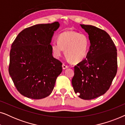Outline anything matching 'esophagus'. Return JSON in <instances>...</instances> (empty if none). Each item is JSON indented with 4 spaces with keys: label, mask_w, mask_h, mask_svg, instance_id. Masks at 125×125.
I'll use <instances>...</instances> for the list:
<instances>
[{
    "label": "esophagus",
    "mask_w": 125,
    "mask_h": 125,
    "mask_svg": "<svg viewBox=\"0 0 125 125\" xmlns=\"http://www.w3.org/2000/svg\"><path fill=\"white\" fill-rule=\"evenodd\" d=\"M62 66V68H63V69H66V68H69V66L66 65L65 64H63Z\"/></svg>",
    "instance_id": "obj_1"
}]
</instances>
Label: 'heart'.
<instances>
[{"mask_svg": "<svg viewBox=\"0 0 125 125\" xmlns=\"http://www.w3.org/2000/svg\"><path fill=\"white\" fill-rule=\"evenodd\" d=\"M89 45V39L86 34L70 31L61 33L57 42H53L51 47L55 57H61L65 50V54L70 60L77 62L86 57Z\"/></svg>", "mask_w": 125, "mask_h": 125, "instance_id": "b5f03b06", "label": "heart"}]
</instances>
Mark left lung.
Instances as JSON below:
<instances>
[{
  "instance_id": "8db88e82",
  "label": "left lung",
  "mask_w": 125,
  "mask_h": 125,
  "mask_svg": "<svg viewBox=\"0 0 125 125\" xmlns=\"http://www.w3.org/2000/svg\"><path fill=\"white\" fill-rule=\"evenodd\" d=\"M89 35L90 46L86 55L74 66L73 89L83 100H92L109 90L117 72V52L106 32L96 27L80 24Z\"/></svg>"
}]
</instances>
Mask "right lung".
<instances>
[{
  "label": "right lung",
  "mask_w": 125,
  "mask_h": 125,
  "mask_svg": "<svg viewBox=\"0 0 125 125\" xmlns=\"http://www.w3.org/2000/svg\"><path fill=\"white\" fill-rule=\"evenodd\" d=\"M59 26L56 21L28 27L12 44L8 71L17 90L24 96L39 100L53 90L62 64L53 57L50 43Z\"/></svg>",
  "instance_id": "1"
}]
</instances>
